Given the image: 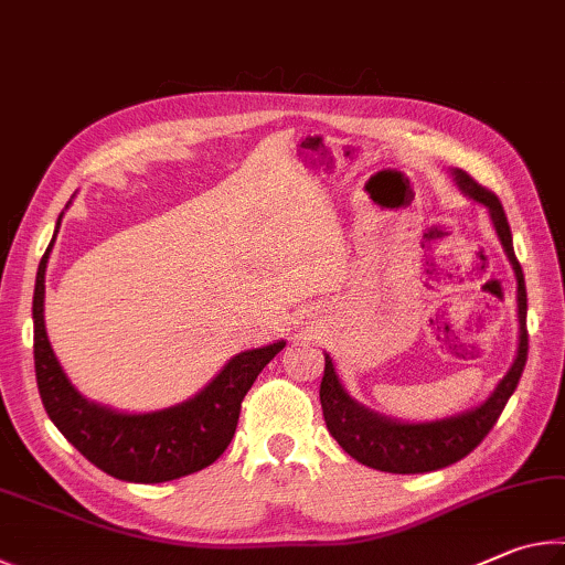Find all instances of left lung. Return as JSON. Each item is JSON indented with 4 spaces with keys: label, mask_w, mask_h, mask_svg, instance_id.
I'll return each mask as SVG.
<instances>
[{
    "label": "left lung",
    "mask_w": 565,
    "mask_h": 565,
    "mask_svg": "<svg viewBox=\"0 0 565 565\" xmlns=\"http://www.w3.org/2000/svg\"><path fill=\"white\" fill-rule=\"evenodd\" d=\"M458 186L463 194L476 199L491 212L495 232L501 236V244L509 254V259L515 269V279H519V356H515L509 374L486 401L473 411L458 414L444 420H434V424H401V420H391L374 414V411L359 406L347 391H343L341 381L333 371V363L327 356V366H323L321 379V408L323 420H327L329 434L337 438L339 446L359 463L376 468V471L386 473H428L446 468L456 461H461L473 448L483 441L499 420L501 411L509 404L511 394L519 386V379L523 374L525 359H529V329H525V311H529V299H525V281L523 269L513 252V236L509 218H505L503 204L499 196L486 186L478 184L473 177L466 171H456Z\"/></svg>",
    "instance_id": "obj_1"
}]
</instances>
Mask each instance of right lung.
<instances>
[{"label": "right lung", "mask_w": 565, "mask_h": 565, "mask_svg": "<svg viewBox=\"0 0 565 565\" xmlns=\"http://www.w3.org/2000/svg\"><path fill=\"white\" fill-rule=\"evenodd\" d=\"M50 248L36 271L32 317L36 386L54 426L87 461L119 481L164 483L212 466L232 444L246 391L286 343L238 353L202 394L154 414H117L89 404L70 384L46 339L44 269Z\"/></svg>", "instance_id": "1"}]
</instances>
